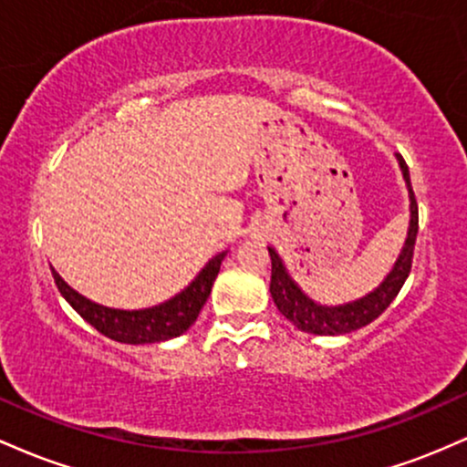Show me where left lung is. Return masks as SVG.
I'll return each mask as SVG.
<instances>
[{"label":"left lung","mask_w":467,"mask_h":467,"mask_svg":"<svg viewBox=\"0 0 467 467\" xmlns=\"http://www.w3.org/2000/svg\"><path fill=\"white\" fill-rule=\"evenodd\" d=\"M398 162L404 175L406 186H409V197H410V226H409V237L404 241V248H401L398 261H395L393 270L389 272L387 278L379 283L373 292H368L367 296L358 298V301L345 303V305H320L314 303L301 287L294 283V278L287 275L283 259L278 256L275 248H267L272 259V281H270V294L275 298V305L278 307L285 318L294 327H298L301 331L314 336H342L351 334V331L362 329L368 323H373L384 309L393 303V298L398 296L401 285L410 275L412 265V252H415V239L417 230H420V213H417V200L415 192L410 186V175L409 166H406L404 158L398 155Z\"/></svg>","instance_id":"8db88e82"}]
</instances>
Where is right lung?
I'll list each match as a JSON object with an SVG mask.
<instances>
[{"label":"right lung","mask_w":467,"mask_h":467,"mask_svg":"<svg viewBox=\"0 0 467 467\" xmlns=\"http://www.w3.org/2000/svg\"><path fill=\"white\" fill-rule=\"evenodd\" d=\"M223 256H226V252H219V254L213 256L202 267L200 275L192 278L191 285L175 294L173 298L155 305V307L131 309V312L130 309H111L105 307V305L92 303L83 294H78L77 289L69 287L58 276L57 270H52V276H55V283L63 298L77 309L80 318L88 320L100 334L116 342H125V345H151V342L178 337L195 323L203 303L211 296L213 283L219 275Z\"/></svg>","instance_id":"right-lung-1"}]
</instances>
